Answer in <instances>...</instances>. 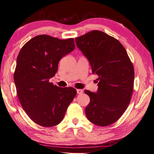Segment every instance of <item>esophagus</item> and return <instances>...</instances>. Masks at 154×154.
<instances>
[{
    "mask_svg": "<svg viewBox=\"0 0 154 154\" xmlns=\"http://www.w3.org/2000/svg\"><path fill=\"white\" fill-rule=\"evenodd\" d=\"M77 92L78 94H81L83 93V90H81V89H77Z\"/></svg>",
    "mask_w": 154,
    "mask_h": 154,
    "instance_id": "1",
    "label": "esophagus"
}]
</instances>
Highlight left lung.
<instances>
[{"label": "left lung", "mask_w": 154, "mask_h": 154, "mask_svg": "<svg viewBox=\"0 0 154 154\" xmlns=\"http://www.w3.org/2000/svg\"><path fill=\"white\" fill-rule=\"evenodd\" d=\"M75 39L92 73L99 76L96 93L85 90L90 98L86 116L96 125H111L122 116L131 99L135 77L132 62L122 43L102 31L92 30Z\"/></svg>", "instance_id": "obj_1"}]
</instances>
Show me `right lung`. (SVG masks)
<instances>
[{
	"label": "right lung",
	"instance_id": "right-lung-1",
	"mask_svg": "<svg viewBox=\"0 0 154 154\" xmlns=\"http://www.w3.org/2000/svg\"><path fill=\"white\" fill-rule=\"evenodd\" d=\"M75 49L73 38L60 39L39 35L23 46L17 58L14 79L23 109L35 123L53 127L60 123L77 94L72 87L49 82L58 62Z\"/></svg>",
	"mask_w": 154,
	"mask_h": 154
}]
</instances>
